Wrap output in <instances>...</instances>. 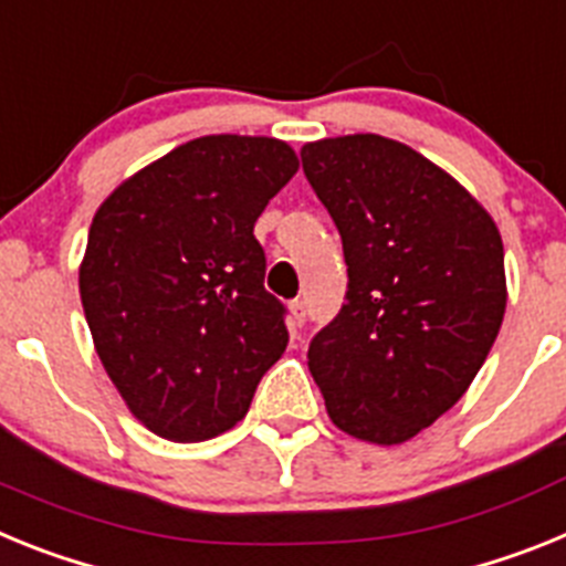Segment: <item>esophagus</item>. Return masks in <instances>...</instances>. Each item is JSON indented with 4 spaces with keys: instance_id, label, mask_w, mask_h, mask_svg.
Wrapping results in <instances>:
<instances>
[{
    "instance_id": "obj_1",
    "label": "esophagus",
    "mask_w": 566,
    "mask_h": 566,
    "mask_svg": "<svg viewBox=\"0 0 566 566\" xmlns=\"http://www.w3.org/2000/svg\"><path fill=\"white\" fill-rule=\"evenodd\" d=\"M289 312H292V326L294 328L303 326V323H306V314H308L306 300H292V303H289Z\"/></svg>"
}]
</instances>
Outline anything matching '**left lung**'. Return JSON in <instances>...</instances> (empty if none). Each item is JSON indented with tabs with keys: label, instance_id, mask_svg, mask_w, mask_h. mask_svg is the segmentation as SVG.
I'll list each match as a JSON object with an SVG mask.
<instances>
[{
	"label": "left lung",
	"instance_id": "left-lung-1",
	"mask_svg": "<svg viewBox=\"0 0 566 566\" xmlns=\"http://www.w3.org/2000/svg\"><path fill=\"white\" fill-rule=\"evenodd\" d=\"M300 158L348 266L343 308L308 343V371L339 431L408 442L462 399L496 343L502 234L468 189L391 138H323Z\"/></svg>",
	"mask_w": 566,
	"mask_h": 566
}]
</instances>
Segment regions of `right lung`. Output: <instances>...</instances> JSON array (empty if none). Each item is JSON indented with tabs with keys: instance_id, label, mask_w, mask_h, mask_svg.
<instances>
[{
	"instance_id": "1",
	"label": "right lung",
	"mask_w": 566,
	"mask_h": 566,
	"mask_svg": "<svg viewBox=\"0 0 566 566\" xmlns=\"http://www.w3.org/2000/svg\"><path fill=\"white\" fill-rule=\"evenodd\" d=\"M297 167L277 138L203 135L98 207L78 269L84 317L104 371L158 437L229 431L286 352L254 223Z\"/></svg>"
}]
</instances>
